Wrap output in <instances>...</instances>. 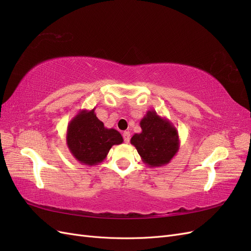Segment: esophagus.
Returning a JSON list of instances; mask_svg holds the SVG:
<instances>
[{
  "instance_id": "esophagus-1",
  "label": "esophagus",
  "mask_w": 251,
  "mask_h": 251,
  "mask_svg": "<svg viewBox=\"0 0 251 251\" xmlns=\"http://www.w3.org/2000/svg\"><path fill=\"white\" fill-rule=\"evenodd\" d=\"M123 136H124V140H125V142H126V143H128V142H130V138H131V134H130V132H128V131H125V132L123 133Z\"/></svg>"
}]
</instances>
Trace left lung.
I'll return each instance as SVG.
<instances>
[{"mask_svg": "<svg viewBox=\"0 0 251 251\" xmlns=\"http://www.w3.org/2000/svg\"><path fill=\"white\" fill-rule=\"evenodd\" d=\"M141 132L132 136L131 144L137 150L143 163L159 168L170 163L180 148L177 128L156 111H148L140 120Z\"/></svg>", "mask_w": 251, "mask_h": 251, "instance_id": "obj_1", "label": "left lung"}]
</instances>
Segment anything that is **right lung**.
I'll return each mask as SVG.
<instances>
[{
	"mask_svg": "<svg viewBox=\"0 0 251 251\" xmlns=\"http://www.w3.org/2000/svg\"><path fill=\"white\" fill-rule=\"evenodd\" d=\"M66 141L72 156L85 165L101 163L115 144L124 138L115 128L105 127L96 117L95 108L80 110L68 125Z\"/></svg>",
	"mask_w": 251,
	"mask_h": 251,
	"instance_id": "1",
	"label": "right lung"
}]
</instances>
